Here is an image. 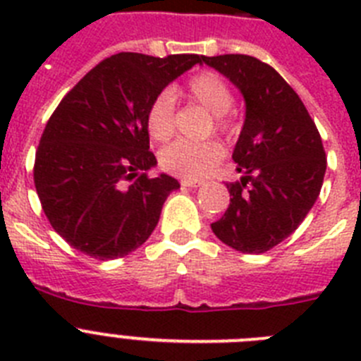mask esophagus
<instances>
[{
    "instance_id": "obj_1",
    "label": "esophagus",
    "mask_w": 361,
    "mask_h": 361,
    "mask_svg": "<svg viewBox=\"0 0 361 361\" xmlns=\"http://www.w3.org/2000/svg\"><path fill=\"white\" fill-rule=\"evenodd\" d=\"M200 180H193V178H183V180H180V186L183 188H197V186H200Z\"/></svg>"
}]
</instances>
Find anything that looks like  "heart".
I'll use <instances>...</instances> for the list:
<instances>
[{
	"label": "heart",
	"instance_id": "obj_1",
	"mask_svg": "<svg viewBox=\"0 0 361 361\" xmlns=\"http://www.w3.org/2000/svg\"><path fill=\"white\" fill-rule=\"evenodd\" d=\"M186 95L215 116V126L220 132H229L231 123L226 117L233 106L231 88L224 79L213 72H200L188 81ZM146 126L152 139L168 141L175 130V101L171 92H161L153 99L146 114ZM222 146L215 141L190 142L175 141L159 155L161 168L177 177L202 178L222 159Z\"/></svg>",
	"mask_w": 361,
	"mask_h": 361
}]
</instances>
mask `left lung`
I'll return each mask as SVG.
<instances>
[{"instance_id":"1","label":"left lung","mask_w":361,"mask_h":361,"mask_svg":"<svg viewBox=\"0 0 361 361\" xmlns=\"http://www.w3.org/2000/svg\"><path fill=\"white\" fill-rule=\"evenodd\" d=\"M240 90L245 119L233 149L240 180L226 184L229 206L212 229L240 253L269 251L288 238L320 195L325 152L298 94L273 66L242 54L206 57Z\"/></svg>"}]
</instances>
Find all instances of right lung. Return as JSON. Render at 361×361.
Masks as SVG:
<instances>
[{"label":"right lung","mask_w":361,"mask_h":361,"mask_svg":"<svg viewBox=\"0 0 361 361\" xmlns=\"http://www.w3.org/2000/svg\"><path fill=\"white\" fill-rule=\"evenodd\" d=\"M202 56L106 57L63 97L41 135L34 184L56 233L99 260L121 258L153 233L177 178L146 171L152 101Z\"/></svg>","instance_id":"right-lung-1"}]
</instances>
